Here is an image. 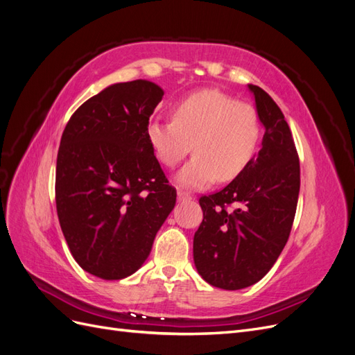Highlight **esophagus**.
<instances>
[{"instance_id":"esophagus-1","label":"esophagus","mask_w":355,"mask_h":355,"mask_svg":"<svg viewBox=\"0 0 355 355\" xmlns=\"http://www.w3.org/2000/svg\"><path fill=\"white\" fill-rule=\"evenodd\" d=\"M178 200L180 202H185V201H191L192 197L188 194L187 191H178Z\"/></svg>"}]
</instances>
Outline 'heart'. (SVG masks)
Segmentation results:
<instances>
[{"label": "heart", "mask_w": 355, "mask_h": 355, "mask_svg": "<svg viewBox=\"0 0 355 355\" xmlns=\"http://www.w3.org/2000/svg\"><path fill=\"white\" fill-rule=\"evenodd\" d=\"M158 161L175 167L189 153L178 182L201 188L213 180L230 182L252 161L261 139V120L253 105L219 90H201L176 103L173 118L153 120L146 128Z\"/></svg>", "instance_id": "1"}]
</instances>
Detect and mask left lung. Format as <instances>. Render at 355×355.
Masks as SVG:
<instances>
[{
    "instance_id": "1",
    "label": "left lung",
    "mask_w": 355,
    "mask_h": 355,
    "mask_svg": "<svg viewBox=\"0 0 355 355\" xmlns=\"http://www.w3.org/2000/svg\"><path fill=\"white\" fill-rule=\"evenodd\" d=\"M262 148L223 189L201 196L202 222L194 235V263L209 284L239 290L257 283L283 252L297 206L300 167L292 132L278 105L249 84Z\"/></svg>"
}]
</instances>
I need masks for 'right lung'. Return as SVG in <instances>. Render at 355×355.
Segmentation results:
<instances>
[{"label": "right lung", "instance_id": "add662e5", "mask_svg": "<svg viewBox=\"0 0 355 355\" xmlns=\"http://www.w3.org/2000/svg\"><path fill=\"white\" fill-rule=\"evenodd\" d=\"M163 94L145 80L110 85L72 114L60 139V228L73 259L103 280L142 266L176 204L146 135Z\"/></svg>", "mask_w": 355, "mask_h": 355}]
</instances>
